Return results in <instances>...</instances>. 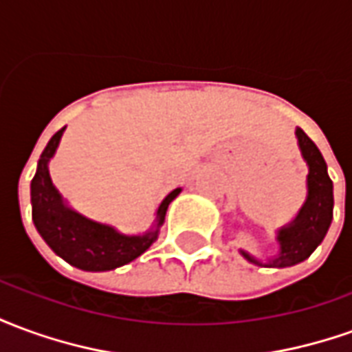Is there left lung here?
Returning a JSON list of instances; mask_svg holds the SVG:
<instances>
[{
    "label": "left lung",
    "mask_w": 352,
    "mask_h": 352,
    "mask_svg": "<svg viewBox=\"0 0 352 352\" xmlns=\"http://www.w3.org/2000/svg\"><path fill=\"white\" fill-rule=\"evenodd\" d=\"M298 148L307 164V196L292 221L275 232L279 251L272 256H254L239 249V254L260 267H290L307 260L311 252L322 243L333 217V184L317 145L302 128H296Z\"/></svg>",
    "instance_id": "1"
}]
</instances>
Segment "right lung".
<instances>
[{
    "label": "right lung",
    "instance_id": "1",
    "mask_svg": "<svg viewBox=\"0 0 352 352\" xmlns=\"http://www.w3.org/2000/svg\"><path fill=\"white\" fill-rule=\"evenodd\" d=\"M64 131L65 126L50 138L32 179L30 194L35 230L60 258L82 272H111L130 264L158 239L169 204L183 188L171 190L162 199L154 213L153 226L143 234H122L111 224L88 219L67 204L50 179L49 164L56 154Z\"/></svg>",
    "mask_w": 352,
    "mask_h": 352
}]
</instances>
